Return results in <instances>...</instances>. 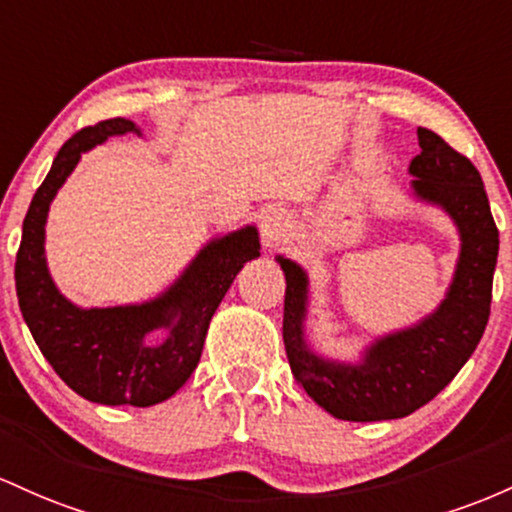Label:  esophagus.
I'll return each instance as SVG.
<instances>
[{
  "instance_id": "34e87169",
  "label": "esophagus",
  "mask_w": 512,
  "mask_h": 512,
  "mask_svg": "<svg viewBox=\"0 0 512 512\" xmlns=\"http://www.w3.org/2000/svg\"><path fill=\"white\" fill-rule=\"evenodd\" d=\"M287 225H290V217L283 210H271L263 215L261 220V237L266 241V246H275L280 241V237L285 234Z\"/></svg>"
}]
</instances>
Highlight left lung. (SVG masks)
<instances>
[{
    "label": "left lung",
    "mask_w": 512,
    "mask_h": 512,
    "mask_svg": "<svg viewBox=\"0 0 512 512\" xmlns=\"http://www.w3.org/2000/svg\"><path fill=\"white\" fill-rule=\"evenodd\" d=\"M421 154L411 159V195L455 222L459 256L452 283L428 317L384 333L358 363H341L307 343L309 278L300 263L275 256L285 273L283 341L290 370L304 392L341 421L404 418L447 387L472 358L491 314L498 229L476 166L433 130L418 128Z\"/></svg>",
    "instance_id": "obj_1"
}]
</instances>
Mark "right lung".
Masks as SVG:
<instances>
[{"mask_svg": "<svg viewBox=\"0 0 512 512\" xmlns=\"http://www.w3.org/2000/svg\"><path fill=\"white\" fill-rule=\"evenodd\" d=\"M142 135L128 118L79 130L62 145L26 212L16 254V295L33 341L67 387L106 406H154L174 396L198 367L215 309L246 261L261 256L246 225L210 239L162 295L118 307H77L57 290L45 258L50 203L84 152L108 137ZM165 333L157 344L148 338Z\"/></svg>", "mask_w": 512, "mask_h": 512, "instance_id": "add662e5", "label": "right lung"}]
</instances>
